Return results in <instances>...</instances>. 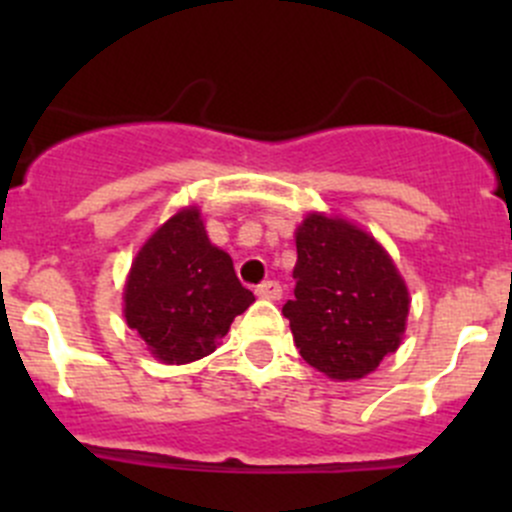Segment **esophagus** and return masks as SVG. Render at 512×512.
Returning <instances> with one entry per match:
<instances>
[{
    "instance_id": "1",
    "label": "esophagus",
    "mask_w": 512,
    "mask_h": 512,
    "mask_svg": "<svg viewBox=\"0 0 512 512\" xmlns=\"http://www.w3.org/2000/svg\"><path fill=\"white\" fill-rule=\"evenodd\" d=\"M255 294L262 299H280L282 297V285L275 280H267L262 285L255 287Z\"/></svg>"
}]
</instances>
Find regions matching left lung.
<instances>
[{
	"label": "left lung",
	"instance_id": "obj_1",
	"mask_svg": "<svg viewBox=\"0 0 512 512\" xmlns=\"http://www.w3.org/2000/svg\"><path fill=\"white\" fill-rule=\"evenodd\" d=\"M289 319L299 354L329 379H361L396 352L409 292L384 247L359 227L309 215L297 230Z\"/></svg>",
	"mask_w": 512,
	"mask_h": 512
}]
</instances>
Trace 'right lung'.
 Masks as SVG:
<instances>
[{"label":"right lung","mask_w":512,"mask_h":512,"mask_svg":"<svg viewBox=\"0 0 512 512\" xmlns=\"http://www.w3.org/2000/svg\"><path fill=\"white\" fill-rule=\"evenodd\" d=\"M123 294L128 327L165 364L215 352L232 319L255 302L237 280L230 255L210 245L195 208L158 227L138 252Z\"/></svg>","instance_id":"1"}]
</instances>
